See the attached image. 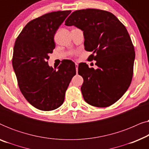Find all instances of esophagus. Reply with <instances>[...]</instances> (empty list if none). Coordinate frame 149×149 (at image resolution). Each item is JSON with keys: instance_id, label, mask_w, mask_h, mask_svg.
<instances>
[{"instance_id": "34e87169", "label": "esophagus", "mask_w": 149, "mask_h": 149, "mask_svg": "<svg viewBox=\"0 0 149 149\" xmlns=\"http://www.w3.org/2000/svg\"><path fill=\"white\" fill-rule=\"evenodd\" d=\"M78 66H79L78 64H77V63H75V68H76V71H77V72H78Z\"/></svg>"}]
</instances>
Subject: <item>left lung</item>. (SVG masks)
I'll use <instances>...</instances> for the list:
<instances>
[{"label":"left lung","instance_id":"1","mask_svg":"<svg viewBox=\"0 0 149 149\" xmlns=\"http://www.w3.org/2000/svg\"><path fill=\"white\" fill-rule=\"evenodd\" d=\"M65 25L83 31L85 49L93 52L88 60L96 61L98 67L79 64L85 101L96 107L113 104L129 88L133 76L135 52L125 26L113 13L95 9L74 11Z\"/></svg>","mask_w":149,"mask_h":149}]
</instances>
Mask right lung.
<instances>
[{"label":"right lung","instance_id":"1","mask_svg":"<svg viewBox=\"0 0 149 149\" xmlns=\"http://www.w3.org/2000/svg\"><path fill=\"white\" fill-rule=\"evenodd\" d=\"M70 13L52 12L32 20L15 40L12 65L19 89L30 104L41 111H52L62 104L69 83L76 74L72 61H64L58 70L47 62L56 46V32Z\"/></svg>","mask_w":149,"mask_h":149}]
</instances>
